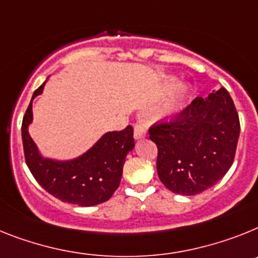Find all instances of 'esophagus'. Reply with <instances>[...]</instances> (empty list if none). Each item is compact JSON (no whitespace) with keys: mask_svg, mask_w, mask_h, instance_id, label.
I'll return each instance as SVG.
<instances>
[{"mask_svg":"<svg viewBox=\"0 0 258 258\" xmlns=\"http://www.w3.org/2000/svg\"><path fill=\"white\" fill-rule=\"evenodd\" d=\"M134 138H135L136 140L145 138V130L144 127H143L142 123H135V126H134Z\"/></svg>","mask_w":258,"mask_h":258,"instance_id":"1","label":"esophagus"}]
</instances>
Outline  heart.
<instances>
[{
    "label": "heart",
    "instance_id": "heart-1",
    "mask_svg": "<svg viewBox=\"0 0 258 258\" xmlns=\"http://www.w3.org/2000/svg\"><path fill=\"white\" fill-rule=\"evenodd\" d=\"M174 83H175V79L171 78V76H170V78H166V80H165L166 87H171ZM188 93H189V88H188V86H185V84H180V86L176 87L175 91L172 92L171 95H170V97L167 98L166 101H165V104H163V107H162L163 115L171 116L174 115V114L178 113V111L182 109Z\"/></svg>",
    "mask_w": 258,
    "mask_h": 258
}]
</instances>
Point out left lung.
Masks as SVG:
<instances>
[{
  "mask_svg": "<svg viewBox=\"0 0 258 258\" xmlns=\"http://www.w3.org/2000/svg\"><path fill=\"white\" fill-rule=\"evenodd\" d=\"M157 172L174 194L194 196L223 178L231 167L240 132L239 115L225 88L196 97L170 120L154 123Z\"/></svg>",
  "mask_w": 258,
  "mask_h": 258,
  "instance_id": "8db88e82",
  "label": "left lung"
}]
</instances>
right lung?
Instances as JSON below:
<instances>
[{
  "instance_id": "obj_1",
  "label": "right lung",
  "mask_w": 258,
  "mask_h": 258,
  "mask_svg": "<svg viewBox=\"0 0 258 258\" xmlns=\"http://www.w3.org/2000/svg\"><path fill=\"white\" fill-rule=\"evenodd\" d=\"M45 83L33 92L42 93ZM32 100L22 122V140L27 166L46 192L63 203L93 207L105 203L119 187L126 156L134 149V128L107 132L88 152L71 161L44 158L28 134L32 122Z\"/></svg>"
}]
</instances>
